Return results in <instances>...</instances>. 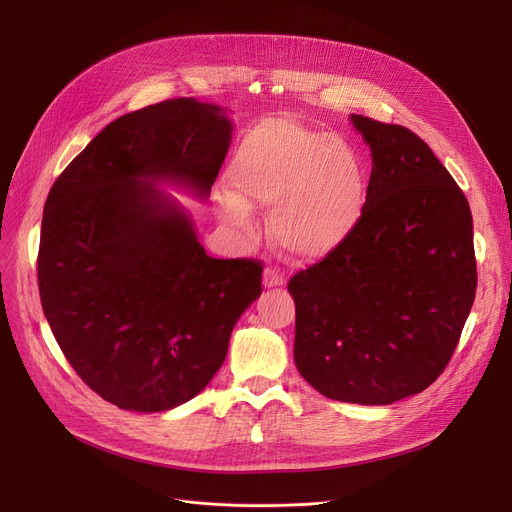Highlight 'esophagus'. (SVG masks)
I'll return each instance as SVG.
<instances>
[{"label": "esophagus", "instance_id": "1", "mask_svg": "<svg viewBox=\"0 0 512 512\" xmlns=\"http://www.w3.org/2000/svg\"><path fill=\"white\" fill-rule=\"evenodd\" d=\"M282 284H286V278L278 270V267H267V270L263 272V286L274 288V286H282Z\"/></svg>", "mask_w": 512, "mask_h": 512}]
</instances>
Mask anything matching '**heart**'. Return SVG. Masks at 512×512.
<instances>
[{
  "label": "heart",
  "instance_id": "b5f03b06",
  "mask_svg": "<svg viewBox=\"0 0 512 512\" xmlns=\"http://www.w3.org/2000/svg\"><path fill=\"white\" fill-rule=\"evenodd\" d=\"M228 184L238 197L224 201V218L249 224L251 207L242 198L272 205V236L299 259L338 251L359 228L367 203V178L355 149L290 118L265 120L247 134L234 153Z\"/></svg>",
  "mask_w": 512,
  "mask_h": 512
}]
</instances>
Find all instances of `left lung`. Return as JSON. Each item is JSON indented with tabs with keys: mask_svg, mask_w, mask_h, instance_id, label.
<instances>
[{
	"mask_svg": "<svg viewBox=\"0 0 512 512\" xmlns=\"http://www.w3.org/2000/svg\"><path fill=\"white\" fill-rule=\"evenodd\" d=\"M371 149L365 213L294 274V363L324 396L392 405L446 369L477 288L465 193L415 132L351 116Z\"/></svg>",
	"mask_w": 512,
	"mask_h": 512,
	"instance_id": "left-lung-1",
	"label": "left lung"
}]
</instances>
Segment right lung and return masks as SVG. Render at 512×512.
I'll list each match as a JSON object with an SVG mask.
<instances>
[{"label":"right lung","mask_w":512,"mask_h":512,"mask_svg":"<svg viewBox=\"0 0 512 512\" xmlns=\"http://www.w3.org/2000/svg\"><path fill=\"white\" fill-rule=\"evenodd\" d=\"M230 139L218 105H147L107 124L47 195L43 313L78 378L120 409L157 413L197 396L261 294V261L209 257L186 213L144 182L205 199Z\"/></svg>","instance_id":"add662e5"}]
</instances>
